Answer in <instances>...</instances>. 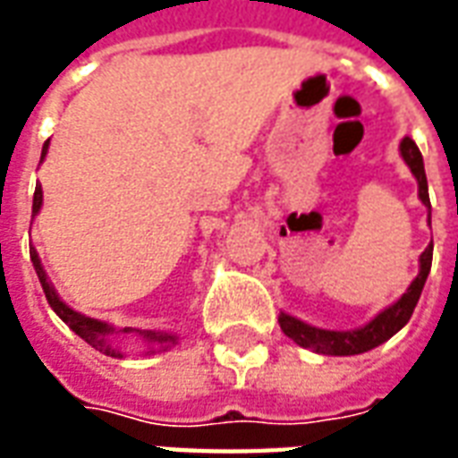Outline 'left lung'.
<instances>
[{
    "instance_id": "obj_1",
    "label": "left lung",
    "mask_w": 458,
    "mask_h": 458,
    "mask_svg": "<svg viewBox=\"0 0 458 458\" xmlns=\"http://www.w3.org/2000/svg\"><path fill=\"white\" fill-rule=\"evenodd\" d=\"M400 151H403V159L407 161V166H410V171L414 174V179H417L420 199H422V203L427 208L432 210V206H429V191H427V174H424L422 154H420L417 144H414L410 137H404L403 144H400ZM429 267H432V245L420 255V275L414 277L410 289L394 301L393 307H387L385 311H380L370 324H365V327L358 328V331H324V328L309 327V324H304V321H299V318L294 317H289V314H279V327H282V331H284L294 344H299L301 348H311V351H317V353H365V351H370L375 345L385 344L387 338L394 336V334L410 321L414 307H417V301H420V294H422L424 282H427V275H429Z\"/></svg>"
}]
</instances>
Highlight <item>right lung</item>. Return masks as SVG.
Segmentation results:
<instances>
[{"label":"right lung","instance_id":"obj_1","mask_svg":"<svg viewBox=\"0 0 458 458\" xmlns=\"http://www.w3.org/2000/svg\"><path fill=\"white\" fill-rule=\"evenodd\" d=\"M46 151H48V141L44 144L41 159L46 157ZM41 203H44V191H41V186H36L34 216L38 213V208H41ZM31 262H34L36 275H38V282H41V287H44L46 299H48V304H51V309H54L55 314L64 318L65 324L73 328L75 334L83 338L85 344L93 345L95 351H100V353H105V355H113V358H122L120 348L110 344L113 328L107 327L105 321H98V318H90V317H85V314H78V311H73V309L68 307V304H64V301H61V297L55 294V289L51 287V282H48V277H46L44 267H41V259H38V255H36L34 248H31ZM124 331H130V328H124ZM140 334L147 338L149 344H157V345H161V348H171V345L176 344V336H171V334H154V331H140Z\"/></svg>","mask_w":458,"mask_h":458}]
</instances>
